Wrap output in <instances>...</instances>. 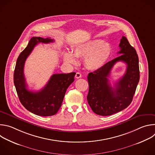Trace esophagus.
I'll return each mask as SVG.
<instances>
[{"label": "esophagus", "mask_w": 155, "mask_h": 155, "mask_svg": "<svg viewBox=\"0 0 155 155\" xmlns=\"http://www.w3.org/2000/svg\"><path fill=\"white\" fill-rule=\"evenodd\" d=\"M81 77V74L80 72H77L75 74V78H80Z\"/></svg>", "instance_id": "34e87169"}]
</instances>
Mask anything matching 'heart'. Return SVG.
I'll return each instance as SVG.
<instances>
[{"label":"heart","instance_id":"b5f03b06","mask_svg":"<svg viewBox=\"0 0 155 155\" xmlns=\"http://www.w3.org/2000/svg\"><path fill=\"white\" fill-rule=\"evenodd\" d=\"M112 53V48L108 43L100 40L85 41L78 45L74 50V55L71 53L64 54V60L68 63L74 64L77 58H84V65L90 70L96 71L105 64Z\"/></svg>","mask_w":155,"mask_h":155}]
</instances>
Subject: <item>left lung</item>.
Wrapping results in <instances>:
<instances>
[{
	"label": "left lung",
	"instance_id": "obj_1",
	"mask_svg": "<svg viewBox=\"0 0 155 155\" xmlns=\"http://www.w3.org/2000/svg\"><path fill=\"white\" fill-rule=\"evenodd\" d=\"M119 47L120 56L87 75V102L93 111L99 115H111L127 108L133 99L139 81V58L136 50L124 36L122 37ZM118 61L126 63L127 68L124 76L113 88L107 78L113 65Z\"/></svg>",
	"mask_w": 155,
	"mask_h": 155
}]
</instances>
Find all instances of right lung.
Returning a JSON list of instances; mask_svg holds the SVG:
<instances>
[{
  "mask_svg": "<svg viewBox=\"0 0 155 155\" xmlns=\"http://www.w3.org/2000/svg\"><path fill=\"white\" fill-rule=\"evenodd\" d=\"M54 40L33 37L26 48L19 55L14 71L13 80L21 103L31 113L41 116H52L61 107L68 87L74 82L75 72L53 75L47 84L37 92L30 91L24 75V66L28 56L38 43H49Z\"/></svg>",
  "mask_w": 155,
  "mask_h": 155,
  "instance_id": "obj_1",
  "label": "right lung"
}]
</instances>
